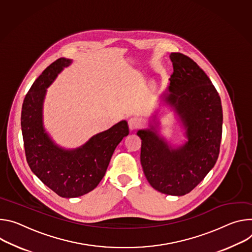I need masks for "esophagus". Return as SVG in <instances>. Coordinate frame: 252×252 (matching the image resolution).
I'll return each mask as SVG.
<instances>
[{
  "mask_svg": "<svg viewBox=\"0 0 252 252\" xmlns=\"http://www.w3.org/2000/svg\"><path fill=\"white\" fill-rule=\"evenodd\" d=\"M128 126H129L130 131H135V130H137L138 128H140V126H141V120L138 119V118H131V119L128 121Z\"/></svg>",
  "mask_w": 252,
  "mask_h": 252,
  "instance_id": "obj_1",
  "label": "esophagus"
}]
</instances>
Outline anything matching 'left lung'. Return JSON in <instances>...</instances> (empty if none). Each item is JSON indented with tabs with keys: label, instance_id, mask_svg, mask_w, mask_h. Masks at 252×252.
Masks as SVG:
<instances>
[{
	"label": "left lung",
	"instance_id": "obj_1",
	"mask_svg": "<svg viewBox=\"0 0 252 252\" xmlns=\"http://www.w3.org/2000/svg\"><path fill=\"white\" fill-rule=\"evenodd\" d=\"M173 74L166 102L174 107L187 141L174 149L155 128L139 130L140 161L150 185L157 191L182 196L196 187L215 165L222 135L221 100L205 72L191 58L171 53Z\"/></svg>",
	"mask_w": 252,
	"mask_h": 252
}]
</instances>
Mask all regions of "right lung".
Here are the masks:
<instances>
[{"mask_svg": "<svg viewBox=\"0 0 252 252\" xmlns=\"http://www.w3.org/2000/svg\"><path fill=\"white\" fill-rule=\"evenodd\" d=\"M71 62L60 58L43 71L27 93L21 115L28 164L45 185L65 198L82 196L100 183L115 148L129 134L123 120L74 150H65L52 141L43 127V102L47 88Z\"/></svg>", "mask_w": 252, "mask_h": 252, "instance_id": "add662e5", "label": "right lung"}]
</instances>
